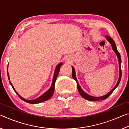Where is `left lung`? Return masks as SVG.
<instances>
[{
	"instance_id": "left-lung-1",
	"label": "left lung",
	"mask_w": 129,
	"mask_h": 129,
	"mask_svg": "<svg viewBox=\"0 0 129 129\" xmlns=\"http://www.w3.org/2000/svg\"><path fill=\"white\" fill-rule=\"evenodd\" d=\"M106 38L107 39V40H108L109 43L111 44V45H112V48H113V51L115 52V53H116L117 56L118 57V61H119V79L118 81V82L117 83L116 85L114 86V88H113L112 90H111L110 92H109L107 94L105 95L104 96H102V97H93V96H91V95H88V94H86V93H85L84 91L82 90V89L81 88V87L80 86L79 84H78V81L77 79H76V75H75V69H74V68L72 67V77L74 80H75L76 81V82H77V89H78V92L80 94V95L82 96V97L85 99V100H88V101H101V100H105L107 98H108L109 95H110L111 94H112L113 91L115 90V89L117 88V87L118 86V85L120 82V81H121V77H122V71H121V56H120V54L119 53V52L118 51V50L117 49V47H116V45H115V44L114 41L113 40V39L110 38V36H106Z\"/></svg>"
}]
</instances>
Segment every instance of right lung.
<instances>
[{
    "mask_svg": "<svg viewBox=\"0 0 129 129\" xmlns=\"http://www.w3.org/2000/svg\"><path fill=\"white\" fill-rule=\"evenodd\" d=\"M62 65V63H60L59 64H58L57 66L56 67V69H55V72H54V76H53V81H52V85L51 87L50 88V89H49L45 93H44L43 95H41L40 97H39L38 99H36L35 100H25L24 99H23V97H21L20 95H19V94L18 93H17V91L15 90V89H14V86L11 84V82L10 81V83L11 84V85L12 86L13 89H14V91H15V93H16L18 96L20 98V99H21L22 100H23L24 101H25L26 102H27V103H29V104H38V103H40V102H42L44 101H45L48 100V99H49L50 98H51L52 95H53V94L54 93V84H55V82H56V78L57 77V76L58 75V73H59V72H60V67H61V65ZM7 75H8V80H10V76H9V74L7 72Z\"/></svg>",
    "mask_w": 129,
    "mask_h": 129,
    "instance_id": "1",
    "label": "right lung"
}]
</instances>
